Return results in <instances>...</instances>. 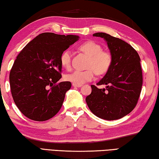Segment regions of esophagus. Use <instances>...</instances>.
I'll use <instances>...</instances> for the list:
<instances>
[{"label": "esophagus", "mask_w": 159, "mask_h": 159, "mask_svg": "<svg viewBox=\"0 0 159 159\" xmlns=\"http://www.w3.org/2000/svg\"><path fill=\"white\" fill-rule=\"evenodd\" d=\"M72 86H73L74 87H82L81 84H74V83H72Z\"/></svg>", "instance_id": "obj_1"}]
</instances>
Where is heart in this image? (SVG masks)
Masks as SVG:
<instances>
[{"instance_id":"1","label":"heart","mask_w":159,"mask_h":159,"mask_svg":"<svg viewBox=\"0 0 159 159\" xmlns=\"http://www.w3.org/2000/svg\"><path fill=\"white\" fill-rule=\"evenodd\" d=\"M80 50L89 56L87 62V70H75L71 73L66 75L67 81L76 84H82L92 81L95 77V72L98 75H104L107 72L112 64V56L108 52L103 51L99 44L93 41H86L79 46ZM61 66L69 69L71 66V53L69 51H65L61 54Z\"/></svg>"}]
</instances>
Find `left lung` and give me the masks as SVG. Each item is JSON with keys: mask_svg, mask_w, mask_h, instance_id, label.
I'll list each match as a JSON object with an SVG mask.
<instances>
[{"mask_svg": "<svg viewBox=\"0 0 159 159\" xmlns=\"http://www.w3.org/2000/svg\"><path fill=\"white\" fill-rule=\"evenodd\" d=\"M93 36L105 40L113 61L110 69L97 84L106 85V89L91 85L92 93L86 97V102L98 118L118 120L130 113L138 101L142 86L141 60L137 52L120 39L103 32Z\"/></svg>", "mask_w": 159, "mask_h": 159, "instance_id": "1", "label": "left lung"}]
</instances>
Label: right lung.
<instances>
[{
	"mask_svg": "<svg viewBox=\"0 0 159 159\" xmlns=\"http://www.w3.org/2000/svg\"><path fill=\"white\" fill-rule=\"evenodd\" d=\"M77 35L45 32L28 43L18 54L10 72L11 93L23 115L45 121L56 115L70 82L56 83L62 77L61 54L79 40Z\"/></svg>",
	"mask_w": 159,
	"mask_h": 159,
	"instance_id": "1",
	"label": "right lung"
}]
</instances>
